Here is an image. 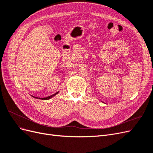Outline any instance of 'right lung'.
<instances>
[{
	"mask_svg": "<svg viewBox=\"0 0 153 153\" xmlns=\"http://www.w3.org/2000/svg\"><path fill=\"white\" fill-rule=\"evenodd\" d=\"M58 93V92H57V93H55V94H53V95H51V96H48V97H47V98H39V99H41V100H49V99H50L51 98H52L53 96H54L55 94H57ZM34 98H36V97H34Z\"/></svg>",
	"mask_w": 153,
	"mask_h": 153,
	"instance_id": "right-lung-1",
	"label": "right lung"
}]
</instances>
